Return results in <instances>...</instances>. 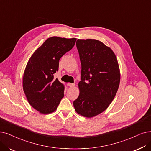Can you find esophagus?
I'll use <instances>...</instances> for the list:
<instances>
[{"instance_id":"esophagus-1","label":"esophagus","mask_w":151,"mask_h":151,"mask_svg":"<svg viewBox=\"0 0 151 151\" xmlns=\"http://www.w3.org/2000/svg\"><path fill=\"white\" fill-rule=\"evenodd\" d=\"M68 86L70 87H73L75 86L74 83H68Z\"/></svg>"}]
</instances>
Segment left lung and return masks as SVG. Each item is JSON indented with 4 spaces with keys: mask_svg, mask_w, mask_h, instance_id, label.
Masks as SVG:
<instances>
[{
    "mask_svg": "<svg viewBox=\"0 0 151 151\" xmlns=\"http://www.w3.org/2000/svg\"><path fill=\"white\" fill-rule=\"evenodd\" d=\"M76 46L82 65L79 95L74 101L76 111L92 118L109 106L118 91L120 70L115 54L95 39H78Z\"/></svg>",
    "mask_w": 151,
    "mask_h": 151,
    "instance_id": "1",
    "label": "left lung"
}]
</instances>
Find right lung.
Here are the masks:
<instances>
[{
    "mask_svg": "<svg viewBox=\"0 0 151 151\" xmlns=\"http://www.w3.org/2000/svg\"><path fill=\"white\" fill-rule=\"evenodd\" d=\"M76 38L52 37L36 50L27 63L23 76V89L29 104L41 114L55 111L64 96V85L54 74L64 54L74 47Z\"/></svg>",
    "mask_w": 151,
    "mask_h": 151,
    "instance_id": "add662e5",
    "label": "right lung"
}]
</instances>
